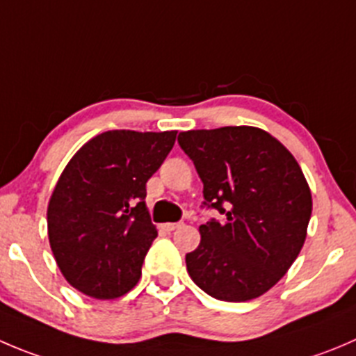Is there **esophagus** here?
Returning <instances> with one entry per match:
<instances>
[{
    "label": "esophagus",
    "mask_w": 356,
    "mask_h": 356,
    "mask_svg": "<svg viewBox=\"0 0 356 356\" xmlns=\"http://www.w3.org/2000/svg\"><path fill=\"white\" fill-rule=\"evenodd\" d=\"M163 227L165 231H167V233H172V231H175L177 229V227H181V222H167V224H163Z\"/></svg>",
    "instance_id": "esophagus-1"
}]
</instances>
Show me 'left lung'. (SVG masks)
<instances>
[{"label": "left lung", "instance_id": "left-lung-1", "mask_svg": "<svg viewBox=\"0 0 356 356\" xmlns=\"http://www.w3.org/2000/svg\"><path fill=\"white\" fill-rule=\"evenodd\" d=\"M203 182V205L224 220L200 226L186 254L191 280L212 298L243 302L280 282L298 259L312 217V191L291 151L255 127L179 134Z\"/></svg>", "mask_w": 356, "mask_h": 356}]
</instances>
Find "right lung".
Returning <instances> with one entry per match:
<instances>
[{"instance_id": "obj_1", "label": "right lung", "mask_w": 356, "mask_h": 356, "mask_svg": "<svg viewBox=\"0 0 356 356\" xmlns=\"http://www.w3.org/2000/svg\"><path fill=\"white\" fill-rule=\"evenodd\" d=\"M175 136V130H109L65 165L48 202V240L58 270L76 291L116 299L137 285L158 236L146 207V182Z\"/></svg>"}]
</instances>
